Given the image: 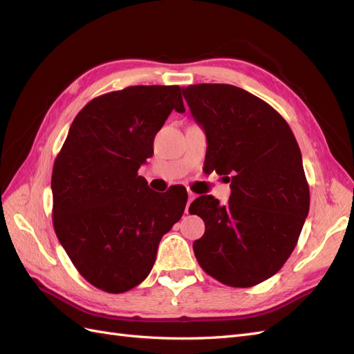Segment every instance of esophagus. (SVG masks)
<instances>
[{"mask_svg":"<svg viewBox=\"0 0 354 354\" xmlns=\"http://www.w3.org/2000/svg\"><path fill=\"white\" fill-rule=\"evenodd\" d=\"M187 195H189V199H187V205H186V209H185V212H186V214H189V205H190V202L196 198V195H195V194H192V192H189Z\"/></svg>","mask_w":354,"mask_h":354,"instance_id":"34e87169","label":"esophagus"}]
</instances>
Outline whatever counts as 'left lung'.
Instances as JSON below:
<instances>
[{"label": "left lung", "mask_w": 354, "mask_h": 354, "mask_svg": "<svg viewBox=\"0 0 354 354\" xmlns=\"http://www.w3.org/2000/svg\"><path fill=\"white\" fill-rule=\"evenodd\" d=\"M183 95L205 130L208 168L232 189L226 205L211 195L190 203L189 212L205 223L195 257L224 285H259L282 269L308 214L298 143L279 112L234 85H189Z\"/></svg>", "instance_id": "obj_1"}]
</instances>
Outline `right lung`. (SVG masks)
Listing matches in <instances>:
<instances>
[{
	"instance_id": "1",
	"label": "right lung",
	"mask_w": 354,
	"mask_h": 354,
	"mask_svg": "<svg viewBox=\"0 0 354 354\" xmlns=\"http://www.w3.org/2000/svg\"><path fill=\"white\" fill-rule=\"evenodd\" d=\"M173 109L185 112L178 85L102 94L75 116L55 160V232L75 269L104 292L142 283L160 239L185 212L186 189L158 194L137 174Z\"/></svg>"
}]
</instances>
